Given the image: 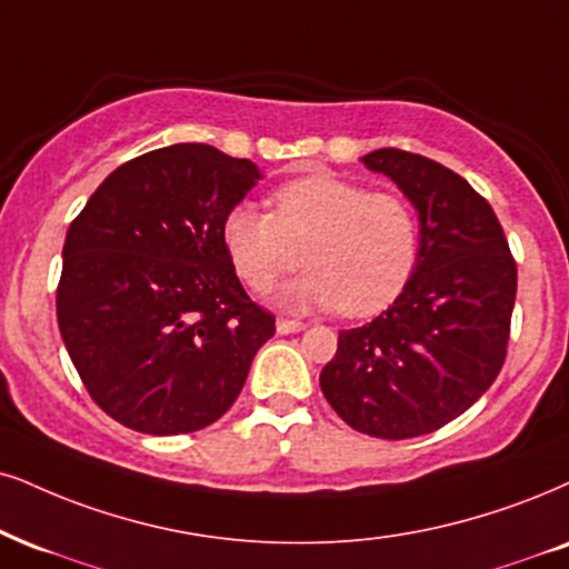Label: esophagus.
<instances>
[{
    "instance_id": "obj_1",
    "label": "esophagus",
    "mask_w": 569,
    "mask_h": 569,
    "mask_svg": "<svg viewBox=\"0 0 569 569\" xmlns=\"http://www.w3.org/2000/svg\"><path fill=\"white\" fill-rule=\"evenodd\" d=\"M300 329H306L303 321H298V319H284V317L277 319V332H279V335L300 332Z\"/></svg>"
}]
</instances>
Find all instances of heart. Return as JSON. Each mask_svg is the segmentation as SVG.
Listing matches in <instances>:
<instances>
[{"instance_id":"b5f03b06","label":"heart","mask_w":569,"mask_h":569,"mask_svg":"<svg viewBox=\"0 0 569 569\" xmlns=\"http://www.w3.org/2000/svg\"><path fill=\"white\" fill-rule=\"evenodd\" d=\"M221 242L252 292H269L300 263L311 269L279 292L282 308L338 306L346 317H371L411 279L419 223L401 194L367 192L356 181L311 173L279 187L271 213L244 202L231 208Z\"/></svg>"}]
</instances>
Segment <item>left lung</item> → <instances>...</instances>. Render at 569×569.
I'll return each mask as SVG.
<instances>
[{
	"mask_svg": "<svg viewBox=\"0 0 569 569\" xmlns=\"http://www.w3.org/2000/svg\"><path fill=\"white\" fill-rule=\"evenodd\" d=\"M361 160L417 208L419 256L388 311L342 329L319 385L353 430L406 440L440 430L499 377L517 263L493 208L451 168L396 147Z\"/></svg>",
	"mask_w": 569,
	"mask_h": 569,
	"instance_id": "obj_1",
	"label": "left lung"
}]
</instances>
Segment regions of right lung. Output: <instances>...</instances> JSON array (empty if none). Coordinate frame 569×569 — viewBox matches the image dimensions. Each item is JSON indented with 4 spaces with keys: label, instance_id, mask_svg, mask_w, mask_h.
<instances>
[{
    "label": "right lung",
    "instance_id": "right-lung-1",
    "mask_svg": "<svg viewBox=\"0 0 569 569\" xmlns=\"http://www.w3.org/2000/svg\"><path fill=\"white\" fill-rule=\"evenodd\" d=\"M256 163L184 142L118 166L70 223L58 325L94 403L147 435L194 432L237 401L273 317L221 242Z\"/></svg>",
    "mask_w": 569,
    "mask_h": 569
}]
</instances>
